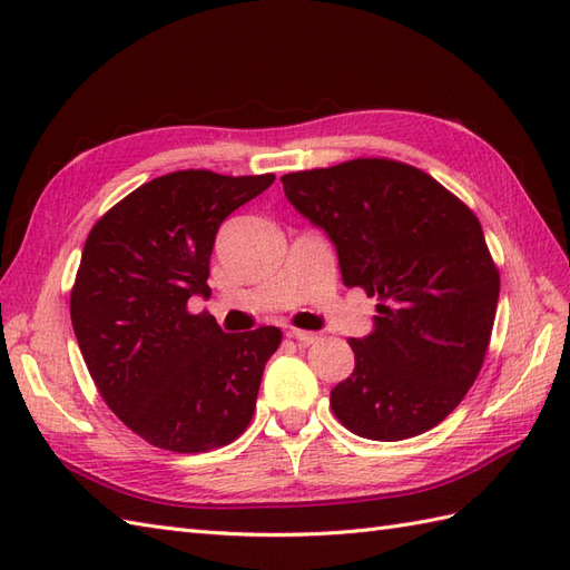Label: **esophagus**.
Returning <instances> with one entry per match:
<instances>
[{
	"instance_id": "1",
	"label": "esophagus",
	"mask_w": 570,
	"mask_h": 570,
	"mask_svg": "<svg viewBox=\"0 0 570 570\" xmlns=\"http://www.w3.org/2000/svg\"><path fill=\"white\" fill-rule=\"evenodd\" d=\"M286 335L292 337V341H296L298 345H313V343L321 341V335L311 333V331H288Z\"/></svg>"
}]
</instances>
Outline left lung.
<instances>
[{
	"label": "left lung",
	"mask_w": 570,
	"mask_h": 570,
	"mask_svg": "<svg viewBox=\"0 0 570 570\" xmlns=\"http://www.w3.org/2000/svg\"><path fill=\"white\" fill-rule=\"evenodd\" d=\"M323 227L345 286L377 296L374 331L350 337L355 370L331 392L347 431L404 441L451 414L485 362L500 272L480 220L421 168L353 159L282 176Z\"/></svg>",
	"instance_id": "obj_1"
}]
</instances>
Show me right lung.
Segmentation results:
<instances>
[{
	"instance_id": "1",
	"label": "right lung",
	"mask_w": 570,
	"mask_h": 570,
	"mask_svg": "<svg viewBox=\"0 0 570 570\" xmlns=\"http://www.w3.org/2000/svg\"><path fill=\"white\" fill-rule=\"evenodd\" d=\"M272 184L274 174H166L112 205L85 239L70 288L82 360L115 416L164 451L205 453L249 426L282 331L223 333L188 298L210 292L217 227Z\"/></svg>"
}]
</instances>
